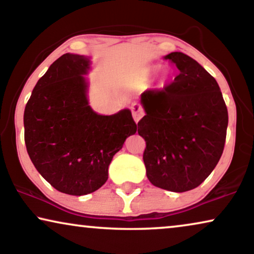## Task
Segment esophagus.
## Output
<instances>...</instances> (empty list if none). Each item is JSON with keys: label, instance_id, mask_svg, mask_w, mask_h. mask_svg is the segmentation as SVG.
I'll return each mask as SVG.
<instances>
[{"label": "esophagus", "instance_id": "esophagus-1", "mask_svg": "<svg viewBox=\"0 0 254 254\" xmlns=\"http://www.w3.org/2000/svg\"><path fill=\"white\" fill-rule=\"evenodd\" d=\"M130 110H131V114H133L135 123H138V120H140L141 118L144 116L143 107H142L138 103H134L133 105H131Z\"/></svg>", "mask_w": 254, "mask_h": 254}]
</instances>
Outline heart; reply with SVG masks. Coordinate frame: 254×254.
<instances>
[{"label":"heart","mask_w":254,"mask_h":254,"mask_svg":"<svg viewBox=\"0 0 254 254\" xmlns=\"http://www.w3.org/2000/svg\"><path fill=\"white\" fill-rule=\"evenodd\" d=\"M155 69H156V67H154V68H151V69H149V71L147 72V75H145V77H147V76H148L149 74H150V72H151V71H154V70H155Z\"/></svg>","instance_id":"obj_1"}]
</instances>
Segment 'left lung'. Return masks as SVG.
Listing matches in <instances>:
<instances>
[{
  "label": "left lung",
  "mask_w": 254,
  "mask_h": 254,
  "mask_svg": "<svg viewBox=\"0 0 254 254\" xmlns=\"http://www.w3.org/2000/svg\"><path fill=\"white\" fill-rule=\"evenodd\" d=\"M178 68L175 81L141 95L145 116L143 162L152 185L171 192L195 189L210 175L224 149L228 110L216 79L182 52L165 57Z\"/></svg>",
  "instance_id": "left-lung-1"
}]
</instances>
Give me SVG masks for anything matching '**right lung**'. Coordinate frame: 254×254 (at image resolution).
I'll use <instances>...</instances> for the list:
<instances>
[{"instance_id": "1", "label": "right lung", "mask_w": 254, "mask_h": 254, "mask_svg": "<svg viewBox=\"0 0 254 254\" xmlns=\"http://www.w3.org/2000/svg\"><path fill=\"white\" fill-rule=\"evenodd\" d=\"M89 58L65 53L37 82L24 111V140L38 172L55 190L85 195L109 178V165L136 133L129 110L92 111L86 98Z\"/></svg>"}]
</instances>
